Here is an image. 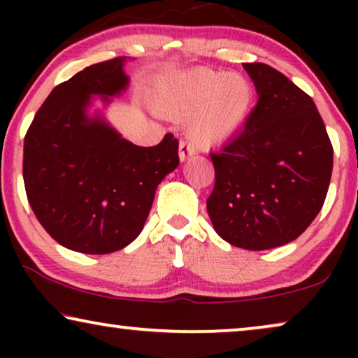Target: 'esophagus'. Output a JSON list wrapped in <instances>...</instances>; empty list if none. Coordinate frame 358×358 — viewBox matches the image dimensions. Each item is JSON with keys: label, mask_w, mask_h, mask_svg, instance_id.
I'll return each mask as SVG.
<instances>
[{"label": "esophagus", "mask_w": 358, "mask_h": 358, "mask_svg": "<svg viewBox=\"0 0 358 358\" xmlns=\"http://www.w3.org/2000/svg\"><path fill=\"white\" fill-rule=\"evenodd\" d=\"M192 155H195L194 146L190 145V143H187V141H180V145H179V159L180 161H185V159H189Z\"/></svg>", "instance_id": "obj_1"}]
</instances>
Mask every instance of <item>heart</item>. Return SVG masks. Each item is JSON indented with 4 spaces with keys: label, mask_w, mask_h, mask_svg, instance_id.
I'll return each mask as SVG.
<instances>
[{
    "label": "heart",
    "mask_w": 358,
    "mask_h": 358,
    "mask_svg": "<svg viewBox=\"0 0 358 358\" xmlns=\"http://www.w3.org/2000/svg\"><path fill=\"white\" fill-rule=\"evenodd\" d=\"M254 90L241 75L212 70H189L169 76L156 92V114L189 122V136L199 148L210 150L228 143L249 119Z\"/></svg>",
    "instance_id": "1"
}]
</instances>
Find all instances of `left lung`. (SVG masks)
Wrapping results in <instances>:
<instances>
[{
  "mask_svg": "<svg viewBox=\"0 0 358 358\" xmlns=\"http://www.w3.org/2000/svg\"><path fill=\"white\" fill-rule=\"evenodd\" d=\"M257 104L220 153L207 212L224 241L264 251L293 241L324 203L332 145L306 92L264 63H244Z\"/></svg>",
  "mask_w": 358,
  "mask_h": 358,
  "instance_id": "1",
  "label": "left lung"
}]
</instances>
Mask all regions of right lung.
<instances>
[{"label":"right lung","mask_w":358,"mask_h":358,"mask_svg":"<svg viewBox=\"0 0 358 358\" xmlns=\"http://www.w3.org/2000/svg\"><path fill=\"white\" fill-rule=\"evenodd\" d=\"M119 57L76 73L48 94L24 138L29 203L45 231L71 251L115 252L145 227L161 180L179 166L178 140L136 146L106 119L127 91ZM99 99L102 108H94Z\"/></svg>","instance_id":"obj_1"}]
</instances>
